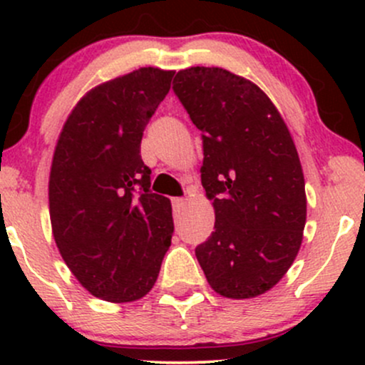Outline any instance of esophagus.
Returning <instances> with one entry per match:
<instances>
[{"mask_svg": "<svg viewBox=\"0 0 365 365\" xmlns=\"http://www.w3.org/2000/svg\"><path fill=\"white\" fill-rule=\"evenodd\" d=\"M171 204H173V211L180 212L183 211V207H185L187 200L183 199V197H173V199H171Z\"/></svg>", "mask_w": 365, "mask_h": 365, "instance_id": "obj_1", "label": "esophagus"}]
</instances>
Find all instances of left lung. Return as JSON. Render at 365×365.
Listing matches in <instances>:
<instances>
[{
	"label": "left lung",
	"instance_id": "8db88e82",
	"mask_svg": "<svg viewBox=\"0 0 365 365\" xmlns=\"http://www.w3.org/2000/svg\"><path fill=\"white\" fill-rule=\"evenodd\" d=\"M173 91L202 132L200 180L216 216L197 261L226 299L262 295L295 261L307 216L287 123L254 82L217 66L180 70Z\"/></svg>",
	"mask_w": 365,
	"mask_h": 365
}]
</instances>
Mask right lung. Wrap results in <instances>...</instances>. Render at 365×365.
Wrapping results in <instances>:
<instances>
[{"instance_id": "add662e5", "label": "right lung", "mask_w": 365, "mask_h": 365, "mask_svg": "<svg viewBox=\"0 0 365 365\" xmlns=\"http://www.w3.org/2000/svg\"><path fill=\"white\" fill-rule=\"evenodd\" d=\"M173 75L145 66L91 89L54 148V242L78 283L113 304L148 295L171 245V202L149 190L140 140Z\"/></svg>"}]
</instances>
